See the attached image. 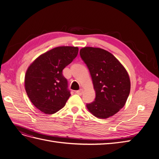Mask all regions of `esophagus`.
Listing matches in <instances>:
<instances>
[{
	"label": "esophagus",
	"instance_id": "esophagus-1",
	"mask_svg": "<svg viewBox=\"0 0 159 159\" xmlns=\"http://www.w3.org/2000/svg\"><path fill=\"white\" fill-rule=\"evenodd\" d=\"M83 93H84V89H80V90L76 91V93L79 95H81L83 94Z\"/></svg>",
	"mask_w": 159,
	"mask_h": 159
}]
</instances>
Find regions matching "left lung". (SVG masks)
I'll return each mask as SVG.
<instances>
[{
  "label": "left lung",
  "instance_id": "8db88e82",
  "mask_svg": "<svg viewBox=\"0 0 159 159\" xmlns=\"http://www.w3.org/2000/svg\"><path fill=\"white\" fill-rule=\"evenodd\" d=\"M92 79L95 99L86 105L89 111L99 119H107L125 105L131 90L128 72L111 53L93 47L80 51Z\"/></svg>",
  "mask_w": 159,
  "mask_h": 159
}]
</instances>
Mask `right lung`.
Listing matches in <instances>:
<instances>
[{
	"mask_svg": "<svg viewBox=\"0 0 159 159\" xmlns=\"http://www.w3.org/2000/svg\"><path fill=\"white\" fill-rule=\"evenodd\" d=\"M78 47L59 46L38 56L28 66L25 88L32 104L45 114L63 108L70 96L62 70L78 54Z\"/></svg>",
	"mask_w": 159,
	"mask_h": 159,
	"instance_id": "add662e5",
	"label": "right lung"
}]
</instances>
